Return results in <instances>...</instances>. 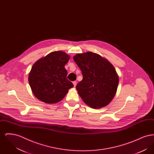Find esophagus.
Here are the masks:
<instances>
[{
  "mask_svg": "<svg viewBox=\"0 0 154 154\" xmlns=\"http://www.w3.org/2000/svg\"><path fill=\"white\" fill-rule=\"evenodd\" d=\"M73 83L74 87H75L76 85H77V81H74L73 82Z\"/></svg>",
  "mask_w": 154,
  "mask_h": 154,
  "instance_id": "34e87169",
  "label": "esophagus"
}]
</instances>
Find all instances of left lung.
<instances>
[{
  "label": "left lung",
  "mask_w": 154,
  "mask_h": 154,
  "mask_svg": "<svg viewBox=\"0 0 154 154\" xmlns=\"http://www.w3.org/2000/svg\"><path fill=\"white\" fill-rule=\"evenodd\" d=\"M73 59L82 74V80L76 85L82 100L94 109L109 104L116 94L119 83L114 66L107 59L91 52L78 54Z\"/></svg>",
  "instance_id": "1"
}]
</instances>
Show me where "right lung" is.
Masks as SVG:
<instances>
[{
  "label": "right lung",
  "mask_w": 154,
  "mask_h": 154,
  "mask_svg": "<svg viewBox=\"0 0 154 154\" xmlns=\"http://www.w3.org/2000/svg\"><path fill=\"white\" fill-rule=\"evenodd\" d=\"M69 58L64 52L54 51L34 63L28 80L38 99L46 103L58 102L73 87V83L67 79V72L65 68Z\"/></svg>",
  "instance_id": "right-lung-1"
}]
</instances>
